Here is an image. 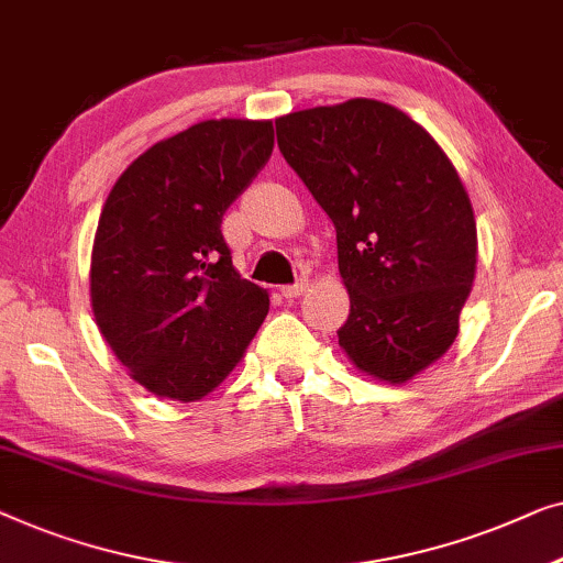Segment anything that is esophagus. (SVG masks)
I'll use <instances>...</instances> for the list:
<instances>
[{
    "instance_id": "1",
    "label": "esophagus",
    "mask_w": 563,
    "mask_h": 563,
    "mask_svg": "<svg viewBox=\"0 0 563 563\" xmlns=\"http://www.w3.org/2000/svg\"><path fill=\"white\" fill-rule=\"evenodd\" d=\"M305 289H307V287H305V282L287 284V287H282V297H284V299H297Z\"/></svg>"
}]
</instances>
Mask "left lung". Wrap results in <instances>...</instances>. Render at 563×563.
<instances>
[{"instance_id":"8db88e82","label":"left lung","mask_w":563,"mask_h":563,"mask_svg":"<svg viewBox=\"0 0 563 563\" xmlns=\"http://www.w3.org/2000/svg\"><path fill=\"white\" fill-rule=\"evenodd\" d=\"M276 144L338 231L355 368L406 383L457 338L477 264L475 216L457 169L394 106L353 99L276 119Z\"/></svg>"}]
</instances>
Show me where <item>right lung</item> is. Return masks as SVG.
I'll use <instances>...</instances> for the list:
<instances>
[{
  "label": "right lung",
  "instance_id": "1",
  "mask_svg": "<svg viewBox=\"0 0 563 563\" xmlns=\"http://www.w3.org/2000/svg\"><path fill=\"white\" fill-rule=\"evenodd\" d=\"M274 150L272 121H200L150 146L106 198L91 256L96 324L129 376L198 401L235 368L268 312L221 233Z\"/></svg>",
  "mask_w": 563,
  "mask_h": 563
}]
</instances>
